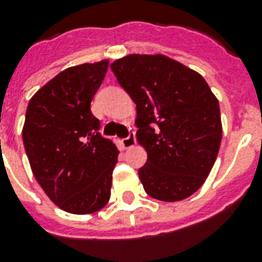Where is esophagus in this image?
Segmentation results:
<instances>
[{
  "label": "esophagus",
  "instance_id": "obj_1",
  "mask_svg": "<svg viewBox=\"0 0 262 262\" xmlns=\"http://www.w3.org/2000/svg\"><path fill=\"white\" fill-rule=\"evenodd\" d=\"M136 144V137H135V133H129V136L122 139V146L123 148H130Z\"/></svg>",
  "mask_w": 262,
  "mask_h": 262
}]
</instances>
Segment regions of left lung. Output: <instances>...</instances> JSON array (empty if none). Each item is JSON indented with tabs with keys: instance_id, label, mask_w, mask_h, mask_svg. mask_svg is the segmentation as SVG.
<instances>
[{
	"instance_id": "1",
	"label": "left lung",
	"mask_w": 262,
	"mask_h": 262,
	"mask_svg": "<svg viewBox=\"0 0 262 262\" xmlns=\"http://www.w3.org/2000/svg\"><path fill=\"white\" fill-rule=\"evenodd\" d=\"M111 69L136 103L137 142L147 151L139 170L144 191L164 202L191 196L222 142L219 102L208 82L163 54H129Z\"/></svg>"
}]
</instances>
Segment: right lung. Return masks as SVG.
<instances>
[{"label": "right lung", "mask_w": 262, "mask_h": 262, "mask_svg": "<svg viewBox=\"0 0 262 262\" xmlns=\"http://www.w3.org/2000/svg\"><path fill=\"white\" fill-rule=\"evenodd\" d=\"M108 60L61 71L32 97L22 139L32 172L52 201L69 213L88 214L111 198L118 148L101 135L91 101Z\"/></svg>", "instance_id": "right-lung-1"}]
</instances>
